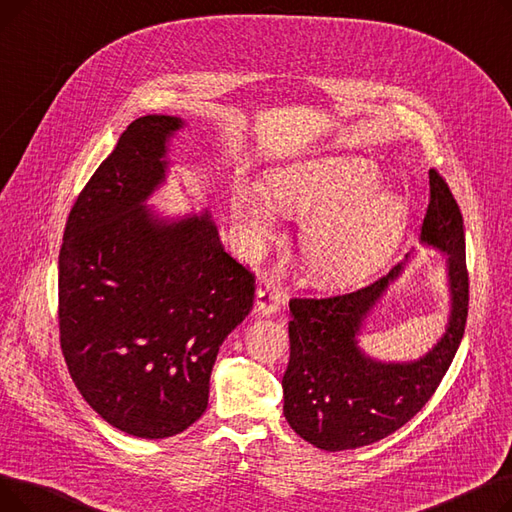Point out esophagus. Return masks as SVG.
Segmentation results:
<instances>
[{
  "mask_svg": "<svg viewBox=\"0 0 512 512\" xmlns=\"http://www.w3.org/2000/svg\"><path fill=\"white\" fill-rule=\"evenodd\" d=\"M282 303H284V297L276 288H272V286L259 288L255 294V313L261 317L276 315L280 311Z\"/></svg>",
  "mask_w": 512,
  "mask_h": 512,
  "instance_id": "1",
  "label": "esophagus"
}]
</instances>
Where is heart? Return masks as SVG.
Here are the masks:
<instances>
[{"mask_svg": "<svg viewBox=\"0 0 512 512\" xmlns=\"http://www.w3.org/2000/svg\"><path fill=\"white\" fill-rule=\"evenodd\" d=\"M384 182L371 159L319 155L280 166L270 193L253 180L232 188L230 213L240 247L259 255L278 236L280 210L307 215L301 259L307 278L324 288L353 286L392 259L409 226V205Z\"/></svg>", "mask_w": 512, "mask_h": 512, "instance_id": "obj_1", "label": "heart"}]
</instances>
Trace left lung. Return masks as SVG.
Masks as SVG:
<instances>
[{"label": "left lung", "instance_id": "left-lung-1", "mask_svg": "<svg viewBox=\"0 0 512 512\" xmlns=\"http://www.w3.org/2000/svg\"><path fill=\"white\" fill-rule=\"evenodd\" d=\"M419 245L446 257L448 317L442 336L417 359L386 361L361 346L369 317L415 253L357 292L290 301L284 417L309 444L336 452L378 442L415 417L442 382L465 334L469 278L463 215L436 170H429V205Z\"/></svg>", "mask_w": 512, "mask_h": 512}]
</instances>
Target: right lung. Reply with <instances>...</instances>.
<instances>
[{
    "label": "right lung",
    "mask_w": 512,
    "mask_h": 512,
    "mask_svg": "<svg viewBox=\"0 0 512 512\" xmlns=\"http://www.w3.org/2000/svg\"><path fill=\"white\" fill-rule=\"evenodd\" d=\"M178 116L134 120L78 195L60 251V340L89 407L159 440L207 409L222 342L253 309V276L211 211L149 205L168 184Z\"/></svg>",
    "instance_id": "1"
}]
</instances>
